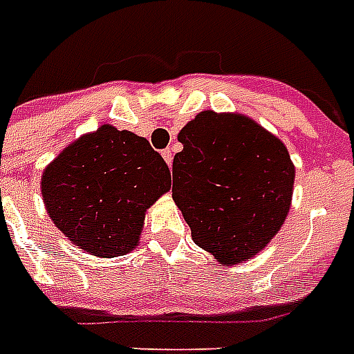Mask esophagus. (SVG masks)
<instances>
[{"instance_id": "34e87169", "label": "esophagus", "mask_w": 354, "mask_h": 354, "mask_svg": "<svg viewBox=\"0 0 354 354\" xmlns=\"http://www.w3.org/2000/svg\"><path fill=\"white\" fill-rule=\"evenodd\" d=\"M162 156H164L165 164H167V165H169V167H171V164H173V154H171V150H169V149L162 150Z\"/></svg>"}]
</instances>
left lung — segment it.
Returning <instances> with one entry per match:
<instances>
[{
    "label": "left lung",
    "mask_w": 354,
    "mask_h": 354,
    "mask_svg": "<svg viewBox=\"0 0 354 354\" xmlns=\"http://www.w3.org/2000/svg\"><path fill=\"white\" fill-rule=\"evenodd\" d=\"M173 200L192 240L223 265L257 255L290 212L295 179L284 142L242 114L200 112L179 131Z\"/></svg>",
    "instance_id": "obj_1"
}]
</instances>
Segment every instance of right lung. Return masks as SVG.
<instances>
[{"instance_id": "add662e5", "label": "right lung", "mask_w": 354, "mask_h": 354, "mask_svg": "<svg viewBox=\"0 0 354 354\" xmlns=\"http://www.w3.org/2000/svg\"><path fill=\"white\" fill-rule=\"evenodd\" d=\"M169 187V167L150 142L109 124L68 145L41 177L55 227L97 257L131 252L145 213Z\"/></svg>"}]
</instances>
